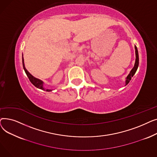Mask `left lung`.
<instances>
[{
  "label": "left lung",
  "mask_w": 157,
  "mask_h": 157,
  "mask_svg": "<svg viewBox=\"0 0 157 157\" xmlns=\"http://www.w3.org/2000/svg\"><path fill=\"white\" fill-rule=\"evenodd\" d=\"M135 49H136V62H135V65H134V67H133V69L131 70L130 74L128 75V76L126 78V85L129 83L130 81L132 79V77H133V76L135 74L137 68H138V66H139V54H138V51H137V49L136 46H135Z\"/></svg>",
  "instance_id": "1"
}]
</instances>
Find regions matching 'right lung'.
Returning <instances> with one entry per match:
<instances>
[{
    "label": "right lung",
    "mask_w": 157,
    "mask_h": 157,
    "mask_svg": "<svg viewBox=\"0 0 157 157\" xmlns=\"http://www.w3.org/2000/svg\"><path fill=\"white\" fill-rule=\"evenodd\" d=\"M22 62H23V69L25 70V72L27 76H28L30 81L31 82V83L34 85L36 87L38 88H40L41 90H44V88H43V82L42 81H40V79H38L37 78H36L35 77H34L33 76H32L31 74L28 72V71L25 69V65H24V62H23V58H22ZM46 92H50L52 91V90H48L46 89Z\"/></svg>",
    "instance_id": "right-lung-1"
}]
</instances>
